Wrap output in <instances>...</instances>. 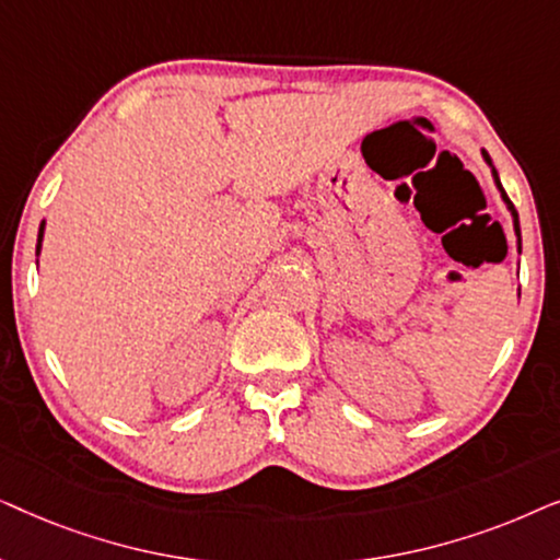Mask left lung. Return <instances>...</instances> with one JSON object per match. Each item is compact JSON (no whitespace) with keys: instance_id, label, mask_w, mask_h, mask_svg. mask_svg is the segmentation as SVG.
Returning <instances> with one entry per match:
<instances>
[{"instance_id":"8db88e82","label":"left lung","mask_w":560,"mask_h":560,"mask_svg":"<svg viewBox=\"0 0 560 560\" xmlns=\"http://www.w3.org/2000/svg\"><path fill=\"white\" fill-rule=\"evenodd\" d=\"M485 160H487V163H489V165H492V160H489V155H487V152H485ZM492 175H494V183H497V188H500V190H502V198H504V203H508V206H510V211H512V219H515L517 249H523V242H520V221H517V211H515V206H512V201H510V198H508V194H504V188L500 186V178H497V171H494V167H492Z\"/></svg>"}]
</instances>
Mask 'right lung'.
<instances>
[{
    "label": "right lung",
    "instance_id": "right-lung-1",
    "mask_svg": "<svg viewBox=\"0 0 560 560\" xmlns=\"http://www.w3.org/2000/svg\"><path fill=\"white\" fill-rule=\"evenodd\" d=\"M40 240H43V224H40V234H37V252H40Z\"/></svg>",
    "mask_w": 560,
    "mask_h": 560
}]
</instances>
